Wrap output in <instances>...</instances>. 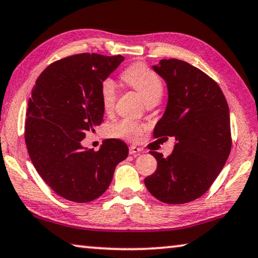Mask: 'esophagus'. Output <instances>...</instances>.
<instances>
[{
  "label": "esophagus",
  "instance_id": "esophagus-1",
  "mask_svg": "<svg viewBox=\"0 0 258 258\" xmlns=\"http://www.w3.org/2000/svg\"><path fill=\"white\" fill-rule=\"evenodd\" d=\"M141 152H142V149L137 148V146H135V145H132L129 148V153L132 154V156H137V154H140Z\"/></svg>",
  "mask_w": 258,
  "mask_h": 258
}]
</instances>
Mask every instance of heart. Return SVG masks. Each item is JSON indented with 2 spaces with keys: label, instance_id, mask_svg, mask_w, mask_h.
Returning <instances> with one entry per match:
<instances>
[{
  "label": "heart",
  "instance_id": "b5f03b06",
  "mask_svg": "<svg viewBox=\"0 0 258 258\" xmlns=\"http://www.w3.org/2000/svg\"><path fill=\"white\" fill-rule=\"evenodd\" d=\"M122 78L141 94L145 102L153 98H161V79L145 64L136 63V64L130 66L123 71ZM99 96H100V102L105 112H110L116 100V84L112 78H106L101 83ZM144 129L145 126L138 122L130 118H124L110 128V134L113 136L128 138V140H140Z\"/></svg>",
  "mask_w": 258,
  "mask_h": 258
}]
</instances>
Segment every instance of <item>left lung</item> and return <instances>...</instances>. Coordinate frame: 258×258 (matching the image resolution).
Segmentation results:
<instances>
[{
    "instance_id": "obj_1",
    "label": "left lung",
    "mask_w": 258,
    "mask_h": 258,
    "mask_svg": "<svg viewBox=\"0 0 258 258\" xmlns=\"http://www.w3.org/2000/svg\"><path fill=\"white\" fill-rule=\"evenodd\" d=\"M152 69L168 92L154 137H174L175 144L166 158L150 152L157 169L144 183L157 200L184 204L207 192L224 168L232 146L228 105L217 83L187 62L160 60Z\"/></svg>"
}]
</instances>
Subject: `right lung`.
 Instances as JSON below:
<instances>
[{
  "label": "right lung",
  "instance_id": "add662e5",
  "mask_svg": "<svg viewBox=\"0 0 258 258\" xmlns=\"http://www.w3.org/2000/svg\"><path fill=\"white\" fill-rule=\"evenodd\" d=\"M123 60L122 55H73L47 67L33 86L26 110L27 152L41 179L66 200L86 203L101 196L118 162L128 157L120 140H106L97 152L82 145L104 118L101 83Z\"/></svg>",
  "mask_w": 258,
  "mask_h": 258
}]
</instances>
